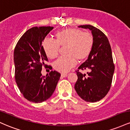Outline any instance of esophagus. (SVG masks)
Returning a JSON list of instances; mask_svg holds the SVG:
<instances>
[{"mask_svg":"<svg viewBox=\"0 0 130 130\" xmlns=\"http://www.w3.org/2000/svg\"><path fill=\"white\" fill-rule=\"evenodd\" d=\"M68 74H65V73H62L61 74V76L63 77H67V76H68Z\"/></svg>","mask_w":130,"mask_h":130,"instance_id":"obj_1","label":"esophagus"}]
</instances>
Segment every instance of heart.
<instances>
[{
    "label": "heart",
    "instance_id": "heart-1",
    "mask_svg": "<svg viewBox=\"0 0 130 130\" xmlns=\"http://www.w3.org/2000/svg\"><path fill=\"white\" fill-rule=\"evenodd\" d=\"M55 40L45 38L42 47L46 56L54 59L58 56L60 47H64L65 56L59 58L53 63L57 71L67 73L79 62L85 60L90 55L93 48L94 40L89 32L80 29L68 28L56 32Z\"/></svg>",
    "mask_w": 130,
    "mask_h": 130
}]
</instances>
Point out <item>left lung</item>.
I'll return each instance as SVG.
<instances>
[{
	"label": "left lung",
	"instance_id": "obj_1",
	"mask_svg": "<svg viewBox=\"0 0 130 130\" xmlns=\"http://www.w3.org/2000/svg\"><path fill=\"white\" fill-rule=\"evenodd\" d=\"M79 27L91 30L94 43L87 60L76 71L77 80L74 89L83 100L87 102H96L107 95L111 86L115 66L111 45L107 37L100 29L91 25H83ZM85 69L89 71L87 75L79 71Z\"/></svg>",
	"mask_w": 130,
	"mask_h": 130
}]
</instances>
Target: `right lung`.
<instances>
[{
	"label": "right lung",
	"mask_w": 130,
	"mask_h": 130,
	"mask_svg": "<svg viewBox=\"0 0 130 130\" xmlns=\"http://www.w3.org/2000/svg\"><path fill=\"white\" fill-rule=\"evenodd\" d=\"M53 27H34L26 31L18 41L14 51V78L24 97L33 103H41L54 92L60 73L51 71L46 76L41 74L42 67L48 61L42 42Z\"/></svg>",
	"instance_id": "add662e5"
}]
</instances>
